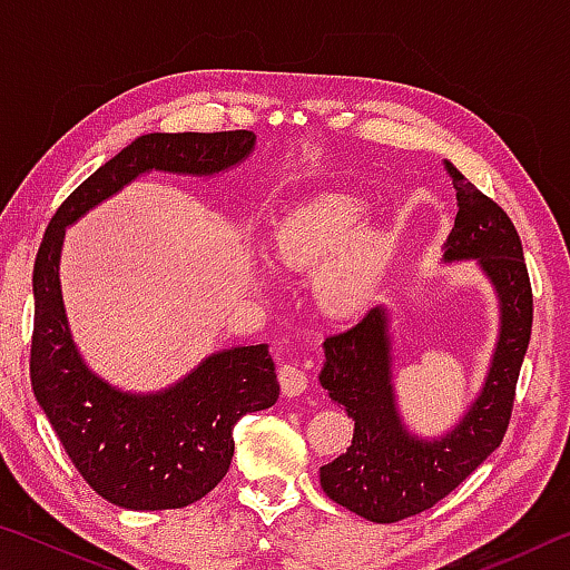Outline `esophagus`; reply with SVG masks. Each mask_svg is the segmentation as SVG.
<instances>
[{
  "label": "esophagus",
  "mask_w": 570,
  "mask_h": 570,
  "mask_svg": "<svg viewBox=\"0 0 570 570\" xmlns=\"http://www.w3.org/2000/svg\"><path fill=\"white\" fill-rule=\"evenodd\" d=\"M278 382H282V390L286 397H302L308 387L306 374L294 364H284L282 370H278Z\"/></svg>",
  "instance_id": "1"
}]
</instances>
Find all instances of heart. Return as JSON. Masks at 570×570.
<instances>
[{
  "label": "heart",
  "instance_id": "1",
  "mask_svg": "<svg viewBox=\"0 0 570 570\" xmlns=\"http://www.w3.org/2000/svg\"><path fill=\"white\" fill-rule=\"evenodd\" d=\"M372 204L356 193L330 190L296 208L274 236L278 264L304 268L326 262L320 298L334 316L362 312L392 262V238L382 228H364Z\"/></svg>",
  "mask_w": 570,
  "mask_h": 570
}]
</instances>
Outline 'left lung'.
<instances>
[{"label": "left lung", "mask_w": 570, "mask_h": 570, "mask_svg": "<svg viewBox=\"0 0 570 570\" xmlns=\"http://www.w3.org/2000/svg\"><path fill=\"white\" fill-rule=\"evenodd\" d=\"M448 170L458 190V216L440 266L472 262L498 304L495 344L475 397L440 435L410 430L394 392V330L384 304L354 330L324 342L320 382L344 404L354 435L346 452L320 468V482L334 503L372 523H394L432 508L495 452L530 342L533 294L518 230L452 163Z\"/></svg>", "instance_id": "obj_1"}]
</instances>
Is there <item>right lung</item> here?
Wrapping results in <instances>:
<instances>
[{
	"instance_id": "1",
	"label": "right lung",
	"mask_w": 570,
	"mask_h": 570,
	"mask_svg": "<svg viewBox=\"0 0 570 570\" xmlns=\"http://www.w3.org/2000/svg\"><path fill=\"white\" fill-rule=\"evenodd\" d=\"M256 135L148 132L125 146L57 208L37 250L32 390L55 435L95 493L125 510H170L214 490L234 458V428L278 400L268 344L228 346L156 392L100 377L77 346L65 312V230L148 173L214 178L246 163Z\"/></svg>"
}]
</instances>
